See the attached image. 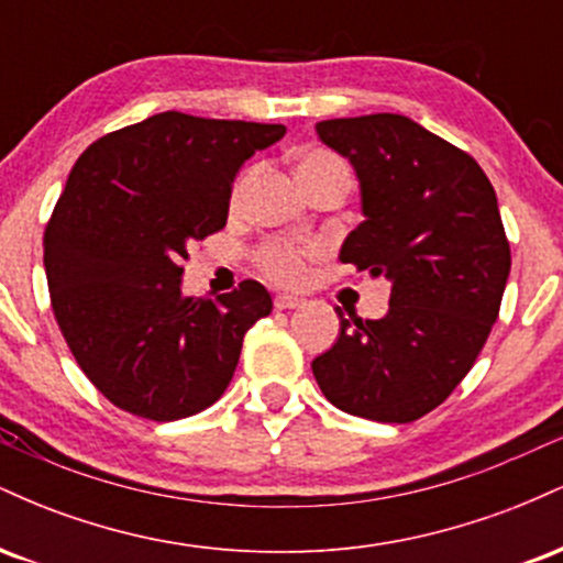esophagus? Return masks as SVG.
<instances>
[{"mask_svg":"<svg viewBox=\"0 0 563 563\" xmlns=\"http://www.w3.org/2000/svg\"><path fill=\"white\" fill-rule=\"evenodd\" d=\"M303 299H299V296H290V294H280L275 296V309H296L301 307Z\"/></svg>","mask_w":563,"mask_h":563,"instance_id":"1","label":"esophagus"}]
</instances>
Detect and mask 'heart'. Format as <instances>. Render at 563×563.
Returning <instances> with one entry per match:
<instances>
[{
  "instance_id": "obj_1",
  "label": "heart",
  "mask_w": 563,
  "mask_h": 563,
  "mask_svg": "<svg viewBox=\"0 0 563 563\" xmlns=\"http://www.w3.org/2000/svg\"><path fill=\"white\" fill-rule=\"evenodd\" d=\"M346 179L352 183V174H349V166L339 156L328 151H307L299 161V179L303 187L320 183V179ZM245 185V177L235 185L232 190V203H238L241 198V190ZM314 245L309 243H296L286 241V238H273V241H264L260 249H256V267L262 269V275H267L273 283H280V286H296V283L303 280L307 275V262L314 256Z\"/></svg>"
}]
</instances>
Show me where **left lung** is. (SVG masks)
I'll return each instance as SVG.
<instances>
[{
  "label": "left lung",
  "instance_id": "obj_1",
  "mask_svg": "<svg viewBox=\"0 0 563 563\" xmlns=\"http://www.w3.org/2000/svg\"><path fill=\"white\" fill-rule=\"evenodd\" d=\"M318 137L352 161L365 222L339 260L389 277V314L341 318L312 363L328 402L349 416L412 423L468 376L510 273L493 183L461 147L399 113L320 121Z\"/></svg>",
  "mask_w": 563,
  "mask_h": 563
}]
</instances>
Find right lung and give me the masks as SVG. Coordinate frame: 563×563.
Returning <instances> with one entry per match:
<instances>
[{
  "label": "right lung",
  "instance_id": "right-lung-1",
  "mask_svg": "<svg viewBox=\"0 0 563 563\" xmlns=\"http://www.w3.org/2000/svg\"><path fill=\"white\" fill-rule=\"evenodd\" d=\"M283 134L166 111L95 140L70 169L44 230L49 301L84 376L119 410L179 421L228 389L273 296L243 280L217 301L187 299V241L228 224L238 169Z\"/></svg>",
  "mask_w": 563,
  "mask_h": 563
}]
</instances>
